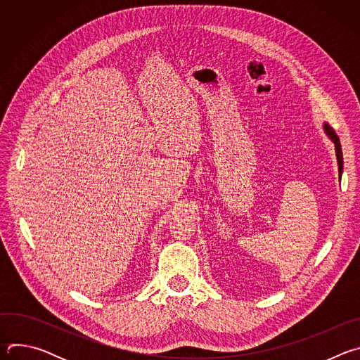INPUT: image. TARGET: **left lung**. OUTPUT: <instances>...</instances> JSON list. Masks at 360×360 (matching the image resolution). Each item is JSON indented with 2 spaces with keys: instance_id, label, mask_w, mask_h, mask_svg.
I'll list each match as a JSON object with an SVG mask.
<instances>
[{
  "instance_id": "obj_1",
  "label": "left lung",
  "mask_w": 360,
  "mask_h": 360,
  "mask_svg": "<svg viewBox=\"0 0 360 360\" xmlns=\"http://www.w3.org/2000/svg\"><path fill=\"white\" fill-rule=\"evenodd\" d=\"M326 134L329 135V138L333 141L335 143V149H336V158H338V164H339V174L342 175V169H343V155H342V148H340V141H339V136L336 135V132L328 125L325 124L323 125Z\"/></svg>"
}]
</instances>
